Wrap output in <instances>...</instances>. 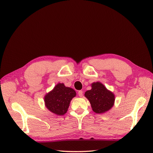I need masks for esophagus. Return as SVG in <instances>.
<instances>
[{
    "instance_id": "obj_1",
    "label": "esophagus",
    "mask_w": 153,
    "mask_h": 153,
    "mask_svg": "<svg viewBox=\"0 0 153 153\" xmlns=\"http://www.w3.org/2000/svg\"><path fill=\"white\" fill-rule=\"evenodd\" d=\"M78 95L79 97H81L83 96V91H81V90L79 91H78Z\"/></svg>"
}]
</instances>
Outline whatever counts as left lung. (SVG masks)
<instances>
[{"label": "left lung", "instance_id": "8db88e82", "mask_svg": "<svg viewBox=\"0 0 153 153\" xmlns=\"http://www.w3.org/2000/svg\"><path fill=\"white\" fill-rule=\"evenodd\" d=\"M85 96L89 100L92 109L97 114H102L112 108L114 95L100 82L92 83V89L87 91Z\"/></svg>", "mask_w": 153, "mask_h": 153}]
</instances>
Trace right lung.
<instances>
[{"instance_id":"1","label":"right lung","mask_w":153,"mask_h":153,"mask_svg":"<svg viewBox=\"0 0 153 153\" xmlns=\"http://www.w3.org/2000/svg\"><path fill=\"white\" fill-rule=\"evenodd\" d=\"M76 95L75 91L58 83L54 89L45 97V102L47 108L56 115L62 116L66 113L71 100Z\"/></svg>"}]
</instances>
